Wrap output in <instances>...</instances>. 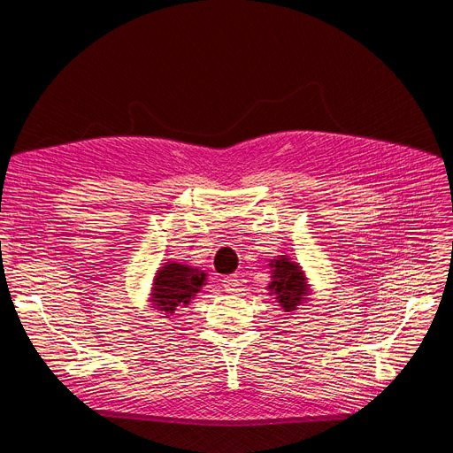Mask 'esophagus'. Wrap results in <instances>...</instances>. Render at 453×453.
I'll return each mask as SVG.
<instances>
[{
  "label": "esophagus",
  "mask_w": 453,
  "mask_h": 453,
  "mask_svg": "<svg viewBox=\"0 0 453 453\" xmlns=\"http://www.w3.org/2000/svg\"><path fill=\"white\" fill-rule=\"evenodd\" d=\"M222 287H224L227 292H234L236 288L241 287V279H239V275H227V277H224V280H222Z\"/></svg>",
  "instance_id": "obj_1"
}]
</instances>
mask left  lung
Segmentation results:
<instances>
[{
	"mask_svg": "<svg viewBox=\"0 0 453 453\" xmlns=\"http://www.w3.org/2000/svg\"><path fill=\"white\" fill-rule=\"evenodd\" d=\"M273 272V282L270 284V290L275 292L280 306L284 311H296V304L303 301V294H306V284L304 277L297 265L290 263L287 257H280L272 265Z\"/></svg>",
	"mask_w": 453,
	"mask_h": 453,
	"instance_id": "obj_1",
	"label": "left lung"
}]
</instances>
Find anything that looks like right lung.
Listing matches in <instances>:
<instances>
[{"mask_svg": "<svg viewBox=\"0 0 453 453\" xmlns=\"http://www.w3.org/2000/svg\"><path fill=\"white\" fill-rule=\"evenodd\" d=\"M205 273L185 265H165L154 280V303L157 311L174 314L178 308L188 304L190 297L200 292Z\"/></svg>", "mask_w": 453, "mask_h": 453, "instance_id": "add662e5", "label": "right lung"}]
</instances>
